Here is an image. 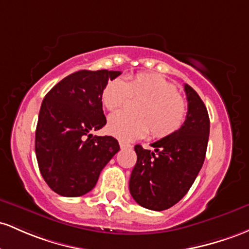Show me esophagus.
I'll list each match as a JSON object with an SVG mask.
<instances>
[{
	"label": "esophagus",
	"instance_id": "obj_1",
	"mask_svg": "<svg viewBox=\"0 0 249 249\" xmlns=\"http://www.w3.org/2000/svg\"><path fill=\"white\" fill-rule=\"evenodd\" d=\"M120 147L121 148H132L133 146L132 144L127 143V142H124V141H120Z\"/></svg>",
	"mask_w": 249,
	"mask_h": 249
}]
</instances>
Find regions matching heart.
I'll return each mask as SVG.
<instances>
[{
  "instance_id": "b5f03b06",
  "label": "heart",
  "mask_w": 249,
  "mask_h": 249,
  "mask_svg": "<svg viewBox=\"0 0 249 249\" xmlns=\"http://www.w3.org/2000/svg\"><path fill=\"white\" fill-rule=\"evenodd\" d=\"M136 99L134 113L124 111L109 116L108 133L124 141H133L147 135L163 139L177 133L187 116V103L178 89L164 77L139 72L134 76L115 77L106 83L101 100L108 110H116Z\"/></svg>"
}]
</instances>
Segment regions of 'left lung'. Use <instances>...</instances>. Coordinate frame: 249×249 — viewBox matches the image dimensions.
<instances>
[{"label":"left lung","mask_w":249,"mask_h":249,"mask_svg":"<svg viewBox=\"0 0 249 249\" xmlns=\"http://www.w3.org/2000/svg\"><path fill=\"white\" fill-rule=\"evenodd\" d=\"M188 111L182 127L154 142V150L136 144L138 155L129 180L133 199L150 211L174 206L189 191L206 158L209 116L205 103L191 86L185 85Z\"/></svg>","instance_id":"left-lung-1"}]
</instances>
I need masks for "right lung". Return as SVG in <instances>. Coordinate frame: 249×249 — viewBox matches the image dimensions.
Instances as JSON below:
<instances>
[{
    "instance_id": "1",
    "label": "right lung",
    "mask_w": 249,
    "mask_h": 249,
    "mask_svg": "<svg viewBox=\"0 0 249 249\" xmlns=\"http://www.w3.org/2000/svg\"><path fill=\"white\" fill-rule=\"evenodd\" d=\"M121 71H79L44 96L35 133L38 168L52 191L81 196L96 185L100 173L120 150L113 136H93L106 124L101 94Z\"/></svg>"
}]
</instances>
